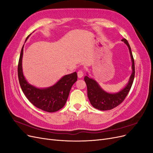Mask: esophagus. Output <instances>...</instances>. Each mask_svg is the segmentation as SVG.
<instances>
[{
  "mask_svg": "<svg viewBox=\"0 0 153 153\" xmlns=\"http://www.w3.org/2000/svg\"><path fill=\"white\" fill-rule=\"evenodd\" d=\"M77 75H78V78H81L83 76H84V72H83L82 70H79L77 73Z\"/></svg>",
  "mask_w": 153,
  "mask_h": 153,
  "instance_id": "34e87169",
  "label": "esophagus"
}]
</instances>
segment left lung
Returning <instances> with one entry per match:
<instances>
[{"instance_id":"obj_1","label":"left lung","mask_w":153,"mask_h":153,"mask_svg":"<svg viewBox=\"0 0 153 153\" xmlns=\"http://www.w3.org/2000/svg\"><path fill=\"white\" fill-rule=\"evenodd\" d=\"M122 41L127 45L129 54H130L132 62V73L129 78V81L126 86L121 90L115 93H110L103 90L100 87L96 80L92 78H89V75L84 77V80L87 87V96L92 106L96 109L100 110H108L116 107L121 104L128 95L133 84L134 77H135V62L128 41L126 39H122Z\"/></svg>"}]
</instances>
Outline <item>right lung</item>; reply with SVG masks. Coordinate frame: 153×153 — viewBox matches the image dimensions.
<instances>
[{"label": "right lung", "mask_w": 153, "mask_h": 153, "mask_svg": "<svg viewBox=\"0 0 153 153\" xmlns=\"http://www.w3.org/2000/svg\"><path fill=\"white\" fill-rule=\"evenodd\" d=\"M27 37L25 41L29 38ZM22 47L18 66V76L22 90L30 102L41 110L48 112L59 110L65 105L72 85L77 80V73L63 76L55 84L49 87L38 88L30 84L23 73L22 58L24 53Z\"/></svg>", "instance_id": "1"}]
</instances>
